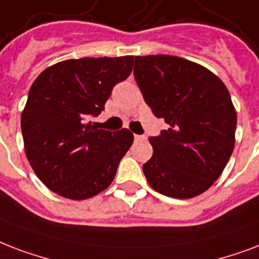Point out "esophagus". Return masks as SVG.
<instances>
[{
	"label": "esophagus",
	"mask_w": 259,
	"mask_h": 259,
	"mask_svg": "<svg viewBox=\"0 0 259 259\" xmlns=\"http://www.w3.org/2000/svg\"><path fill=\"white\" fill-rule=\"evenodd\" d=\"M134 138H135L136 142H143V140H146V136L143 135H135Z\"/></svg>",
	"instance_id": "1"
}]
</instances>
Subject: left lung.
Returning <instances> with one entry per match:
<instances>
[{
    "label": "left lung",
    "mask_w": 259,
    "mask_h": 259,
    "mask_svg": "<svg viewBox=\"0 0 259 259\" xmlns=\"http://www.w3.org/2000/svg\"><path fill=\"white\" fill-rule=\"evenodd\" d=\"M134 75L157 117L169 124L151 136L143 165L152 189L192 198L220 177L235 146L236 112L222 79L205 67L171 55L135 57Z\"/></svg>",
    "instance_id": "8db88e82"
}]
</instances>
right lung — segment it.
<instances>
[{"instance_id":"obj_1","label":"right lung","mask_w":259,"mask_h":259,"mask_svg":"<svg viewBox=\"0 0 259 259\" xmlns=\"http://www.w3.org/2000/svg\"><path fill=\"white\" fill-rule=\"evenodd\" d=\"M134 57L82 58L48 67L32 83L21 113L24 148L39 180L62 197L85 200L111 185L134 142L128 130L88 123L116 83L131 74Z\"/></svg>"}]
</instances>
